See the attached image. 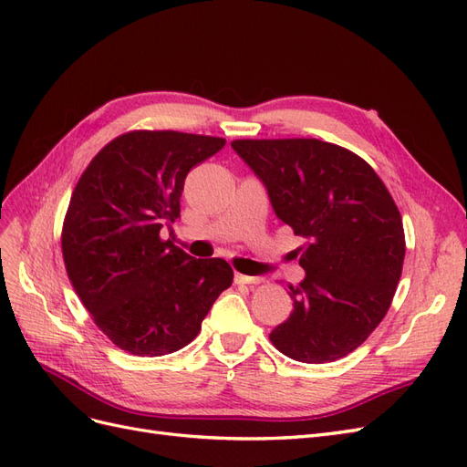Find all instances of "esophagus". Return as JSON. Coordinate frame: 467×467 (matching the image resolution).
<instances>
[{"label": "esophagus", "mask_w": 467, "mask_h": 467, "mask_svg": "<svg viewBox=\"0 0 467 467\" xmlns=\"http://www.w3.org/2000/svg\"><path fill=\"white\" fill-rule=\"evenodd\" d=\"M235 282H237V285H259L261 278H257V276H247V275H239V273H235Z\"/></svg>", "instance_id": "obj_1"}]
</instances>
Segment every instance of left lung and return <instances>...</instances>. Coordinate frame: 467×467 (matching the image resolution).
<instances>
[{"label": "left lung", "instance_id": "1", "mask_svg": "<svg viewBox=\"0 0 467 467\" xmlns=\"http://www.w3.org/2000/svg\"><path fill=\"white\" fill-rule=\"evenodd\" d=\"M265 185L278 220L306 242L294 253L306 278L273 345L323 364L360 347L388 314L401 276L405 234L398 206L357 153L316 138L234 140Z\"/></svg>", "mask_w": 467, "mask_h": 467}]
</instances>
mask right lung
I'll return each instance as SVG.
<instances>
[{"label": "right lung", "instance_id": "1", "mask_svg": "<svg viewBox=\"0 0 467 467\" xmlns=\"http://www.w3.org/2000/svg\"><path fill=\"white\" fill-rule=\"evenodd\" d=\"M223 144L173 130L122 134L95 155L74 189L62 228L67 276L97 327L130 355L187 347L232 286L223 259H194L160 237L181 214L187 173Z\"/></svg>", "mask_w": 467, "mask_h": 467}]
</instances>
